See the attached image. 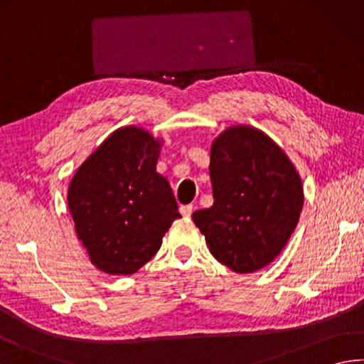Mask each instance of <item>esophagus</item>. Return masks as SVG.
<instances>
[{"mask_svg":"<svg viewBox=\"0 0 364 364\" xmlns=\"http://www.w3.org/2000/svg\"><path fill=\"white\" fill-rule=\"evenodd\" d=\"M191 212H193V204H187V205H182V208H181V214L183 217L188 218L191 215Z\"/></svg>","mask_w":364,"mask_h":364,"instance_id":"esophagus-1","label":"esophagus"}]
</instances>
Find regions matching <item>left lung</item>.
I'll list each match as a JSON object with an SVG mask.
<instances>
[{"instance_id":"1","label":"left lung","mask_w":364,"mask_h":364,"mask_svg":"<svg viewBox=\"0 0 364 364\" xmlns=\"http://www.w3.org/2000/svg\"><path fill=\"white\" fill-rule=\"evenodd\" d=\"M214 204L193 212L218 262L239 274L276 259L299 220L304 193L289 156L263 132L230 127L212 142Z\"/></svg>"}]
</instances>
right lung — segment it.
<instances>
[{
    "instance_id": "right-lung-1",
    "label": "right lung",
    "mask_w": 364,
    "mask_h": 364,
    "mask_svg": "<svg viewBox=\"0 0 364 364\" xmlns=\"http://www.w3.org/2000/svg\"><path fill=\"white\" fill-rule=\"evenodd\" d=\"M161 141L125 127L80 164L68 188L79 241L100 271L134 274L154 258L176 218L168 181L156 173Z\"/></svg>"
}]
</instances>
